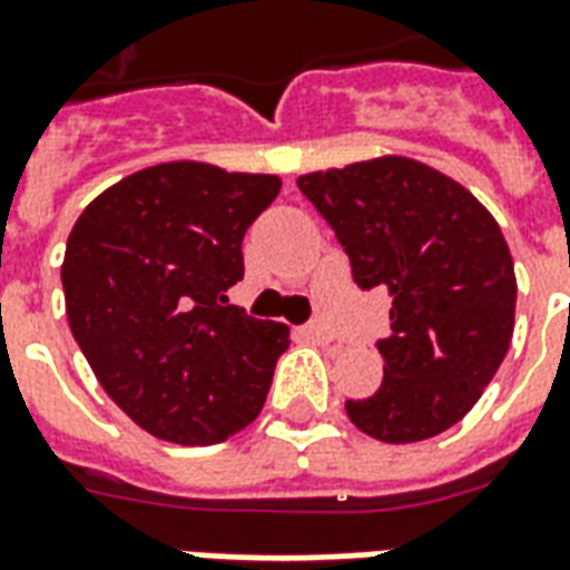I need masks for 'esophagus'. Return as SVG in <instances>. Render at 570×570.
Returning a JSON list of instances; mask_svg holds the SVG:
<instances>
[{
    "label": "esophagus",
    "instance_id": "esophagus-1",
    "mask_svg": "<svg viewBox=\"0 0 570 570\" xmlns=\"http://www.w3.org/2000/svg\"><path fill=\"white\" fill-rule=\"evenodd\" d=\"M302 334H304V341H311V343H332V334H328V328L320 323L302 325Z\"/></svg>",
    "mask_w": 570,
    "mask_h": 570
}]
</instances>
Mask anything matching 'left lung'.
Masks as SVG:
<instances>
[{
  "label": "left lung",
  "mask_w": 570,
  "mask_h": 570,
  "mask_svg": "<svg viewBox=\"0 0 570 570\" xmlns=\"http://www.w3.org/2000/svg\"><path fill=\"white\" fill-rule=\"evenodd\" d=\"M334 229L362 289L391 295L376 341L385 376L346 401L382 442L436 436L466 415L505 358L517 281L502 229L466 188L410 158H376L298 179Z\"/></svg>",
  "instance_id": "8db88e82"
}]
</instances>
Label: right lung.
Returning <instances> with one entry per match:
<instances>
[{
    "label": "right lung",
    "instance_id": "1",
    "mask_svg": "<svg viewBox=\"0 0 570 570\" xmlns=\"http://www.w3.org/2000/svg\"><path fill=\"white\" fill-rule=\"evenodd\" d=\"M277 176L173 160L107 188L77 217L62 263L73 341L112 403L176 445H215L266 403L289 328L227 302L242 238Z\"/></svg>",
    "mask_w": 570,
    "mask_h": 570
}]
</instances>
